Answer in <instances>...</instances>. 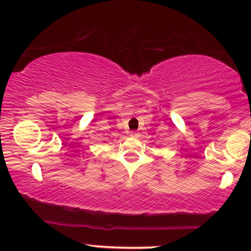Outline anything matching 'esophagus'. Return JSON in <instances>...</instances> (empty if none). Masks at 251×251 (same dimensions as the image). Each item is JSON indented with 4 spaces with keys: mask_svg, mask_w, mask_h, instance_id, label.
<instances>
[{
    "mask_svg": "<svg viewBox=\"0 0 251 251\" xmlns=\"http://www.w3.org/2000/svg\"><path fill=\"white\" fill-rule=\"evenodd\" d=\"M131 137L138 138V137H139V133H138V132H135V131H132V132H131Z\"/></svg>",
    "mask_w": 251,
    "mask_h": 251,
    "instance_id": "34e87169",
    "label": "esophagus"
}]
</instances>
